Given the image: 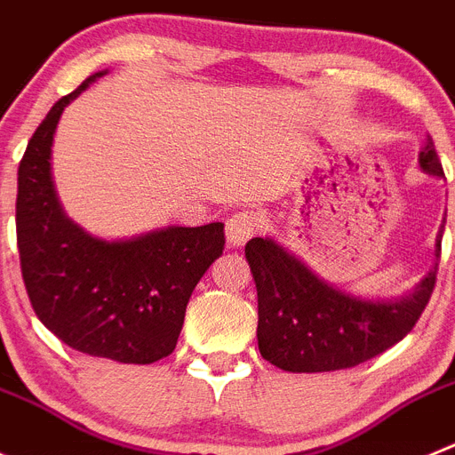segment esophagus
<instances>
[{
  "mask_svg": "<svg viewBox=\"0 0 455 455\" xmlns=\"http://www.w3.org/2000/svg\"><path fill=\"white\" fill-rule=\"evenodd\" d=\"M258 215L253 211H240L227 220V240L231 247H243L249 237L258 231Z\"/></svg>",
  "mask_w": 455,
  "mask_h": 455,
  "instance_id": "esophagus-1",
  "label": "esophagus"
}]
</instances>
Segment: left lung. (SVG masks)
Returning a JSON list of instances; mask_svg holds the SVG:
<instances>
[{"label": "left lung", "instance_id": "left-lung-1", "mask_svg": "<svg viewBox=\"0 0 455 455\" xmlns=\"http://www.w3.org/2000/svg\"><path fill=\"white\" fill-rule=\"evenodd\" d=\"M419 167L444 179L433 138L419 151ZM440 227L431 272L403 299H360L322 281L272 237H251L244 256L258 292V349L285 371H335L355 367L406 338L435 288L442 251Z\"/></svg>", "mask_w": 455, "mask_h": 455}]
</instances>
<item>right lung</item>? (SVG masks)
I'll list each match as a JSON object with an SVG mask.
<instances>
[{
  "mask_svg": "<svg viewBox=\"0 0 455 455\" xmlns=\"http://www.w3.org/2000/svg\"><path fill=\"white\" fill-rule=\"evenodd\" d=\"M101 75L88 76L52 106L20 161V267L36 315L65 345L149 365L177 347L192 290L222 256L224 224L167 227L108 243L65 215L49 163L56 124L65 106Z\"/></svg>",
  "mask_w": 455,
  "mask_h": 455,
  "instance_id": "right-lung-1",
  "label": "right lung"
}]
</instances>
